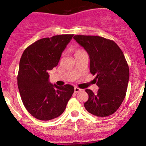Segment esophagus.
Here are the masks:
<instances>
[{
	"label": "esophagus",
	"instance_id": "34e87169",
	"mask_svg": "<svg viewBox=\"0 0 146 146\" xmlns=\"http://www.w3.org/2000/svg\"><path fill=\"white\" fill-rule=\"evenodd\" d=\"M82 90V89H80V88H77V87H74V93H79Z\"/></svg>",
	"mask_w": 146,
	"mask_h": 146
}]
</instances>
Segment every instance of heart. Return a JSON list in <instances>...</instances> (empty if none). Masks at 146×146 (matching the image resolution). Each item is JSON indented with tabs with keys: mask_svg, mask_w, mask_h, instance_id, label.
Wrapping results in <instances>:
<instances>
[{
	"mask_svg": "<svg viewBox=\"0 0 146 146\" xmlns=\"http://www.w3.org/2000/svg\"><path fill=\"white\" fill-rule=\"evenodd\" d=\"M82 50H80V49H77V50H75V53H78V52H80V51H82Z\"/></svg>",
	"mask_w": 146,
	"mask_h": 146,
	"instance_id": "1",
	"label": "heart"
}]
</instances>
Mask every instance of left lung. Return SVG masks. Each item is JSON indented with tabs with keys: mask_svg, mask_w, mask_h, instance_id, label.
<instances>
[{
	"mask_svg": "<svg viewBox=\"0 0 146 146\" xmlns=\"http://www.w3.org/2000/svg\"><path fill=\"white\" fill-rule=\"evenodd\" d=\"M74 38L89 55L90 71L97 93L86 89L88 100L84 104L89 113L108 117L119 108L126 96L129 77V66L122 50L114 41L100 36L75 35Z\"/></svg>",
	"mask_w": 146,
	"mask_h": 146,
	"instance_id": "obj_1",
	"label": "left lung"
}]
</instances>
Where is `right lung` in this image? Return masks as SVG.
I'll return each mask as SVG.
<instances>
[{"mask_svg":"<svg viewBox=\"0 0 146 146\" xmlns=\"http://www.w3.org/2000/svg\"><path fill=\"white\" fill-rule=\"evenodd\" d=\"M74 35H58L38 40L28 46L19 62L17 84L24 106L37 119L59 117L74 93L70 85L49 82V72L58 64L61 53Z\"/></svg>","mask_w":146,"mask_h":146,"instance_id":"right-lung-1","label":"right lung"}]
</instances>
